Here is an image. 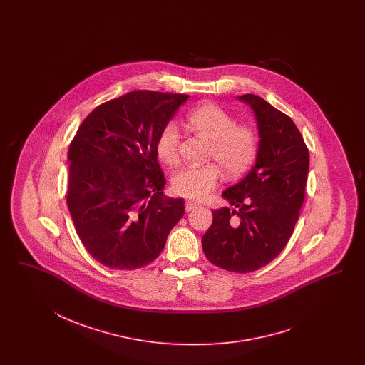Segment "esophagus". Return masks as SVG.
<instances>
[{
	"mask_svg": "<svg viewBox=\"0 0 365 365\" xmlns=\"http://www.w3.org/2000/svg\"><path fill=\"white\" fill-rule=\"evenodd\" d=\"M199 205L197 202H192V200H187L186 202V211H192L194 209H197Z\"/></svg>",
	"mask_w": 365,
	"mask_h": 365,
	"instance_id": "esophagus-1",
	"label": "esophagus"
}]
</instances>
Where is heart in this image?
I'll return each instance as SVG.
<instances>
[{"mask_svg": "<svg viewBox=\"0 0 365 365\" xmlns=\"http://www.w3.org/2000/svg\"><path fill=\"white\" fill-rule=\"evenodd\" d=\"M187 127L209 142L207 159L215 160L227 178L242 175L255 163L258 154V135L250 125L235 124L229 112L214 103H203L190 110L186 116ZM158 158L168 166L179 162V131L177 124L163 125L155 142ZM221 177L215 163L200 167H186L173 177L174 192L190 199L205 198L214 190Z\"/></svg>", "mask_w": 365, "mask_h": 365, "instance_id": "b5f03b06", "label": "heart"}]
</instances>
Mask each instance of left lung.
I'll return each mask as SVG.
<instances>
[{
    "label": "left lung",
    "mask_w": 365,
    "mask_h": 365,
    "mask_svg": "<svg viewBox=\"0 0 365 365\" xmlns=\"http://www.w3.org/2000/svg\"><path fill=\"white\" fill-rule=\"evenodd\" d=\"M240 100L255 110L261 138L257 160L240 183L222 192L234 209L212 211L202 247L212 265L249 273L273 261L293 234L305 199L309 151L284 112L253 93Z\"/></svg>",
    "instance_id": "left-lung-1"
}]
</instances>
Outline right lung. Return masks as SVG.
Instances as JSON below:
<instances>
[{"label": "right lung", "mask_w": 365, "mask_h": 365, "mask_svg": "<svg viewBox=\"0 0 365 365\" xmlns=\"http://www.w3.org/2000/svg\"><path fill=\"white\" fill-rule=\"evenodd\" d=\"M187 98L128 92L98 106L72 139L66 205L80 241L101 265H148L183 217L185 200L163 195L155 142Z\"/></svg>", "instance_id": "1"}]
</instances>
